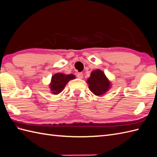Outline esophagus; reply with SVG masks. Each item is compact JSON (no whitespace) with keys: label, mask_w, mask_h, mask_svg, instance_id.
<instances>
[{"label":"esophagus","mask_w":157,"mask_h":157,"mask_svg":"<svg viewBox=\"0 0 157 157\" xmlns=\"http://www.w3.org/2000/svg\"><path fill=\"white\" fill-rule=\"evenodd\" d=\"M83 74L82 72H79V73H78V74H77V77L78 78H79V79H82L83 78Z\"/></svg>","instance_id":"esophagus-1"}]
</instances>
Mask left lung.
Masks as SVG:
<instances>
[{"instance_id":"8db88e82","label":"left lung","mask_w":157,"mask_h":157,"mask_svg":"<svg viewBox=\"0 0 157 157\" xmlns=\"http://www.w3.org/2000/svg\"><path fill=\"white\" fill-rule=\"evenodd\" d=\"M89 88L96 96H101L110 88V83L105 77L103 71L97 70L91 73L87 81Z\"/></svg>"}]
</instances>
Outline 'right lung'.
<instances>
[{
    "label": "right lung",
    "instance_id": "1",
    "mask_svg": "<svg viewBox=\"0 0 157 157\" xmlns=\"http://www.w3.org/2000/svg\"><path fill=\"white\" fill-rule=\"evenodd\" d=\"M74 78L75 75L73 74L65 75L61 73H57L53 75L52 78V83L50 84V88L52 93L53 94H59L63 90L67 82Z\"/></svg>",
    "mask_w": 157,
    "mask_h": 157
}]
</instances>
